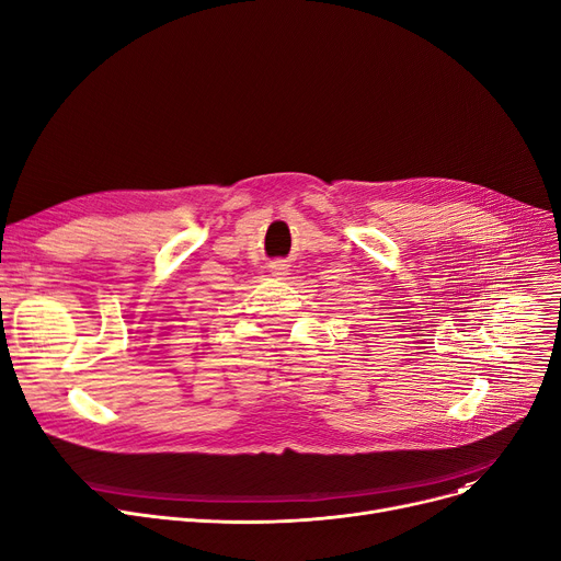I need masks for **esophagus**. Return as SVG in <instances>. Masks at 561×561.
<instances>
[{
	"label": "esophagus",
	"mask_w": 561,
	"mask_h": 561,
	"mask_svg": "<svg viewBox=\"0 0 561 561\" xmlns=\"http://www.w3.org/2000/svg\"><path fill=\"white\" fill-rule=\"evenodd\" d=\"M268 268H271L273 277H277V279H286V275H290V265L286 263V259H275V261H271Z\"/></svg>",
	"instance_id": "34e87169"
}]
</instances>
